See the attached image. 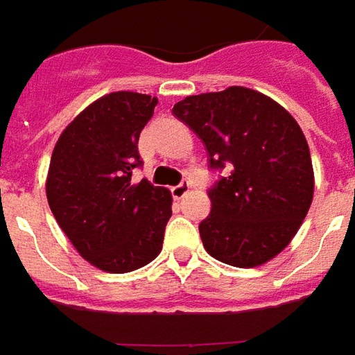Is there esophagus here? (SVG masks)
<instances>
[{
	"mask_svg": "<svg viewBox=\"0 0 355 355\" xmlns=\"http://www.w3.org/2000/svg\"><path fill=\"white\" fill-rule=\"evenodd\" d=\"M189 189H191V185H189V182H182L180 185H175V187H172V195L173 199H183L187 193H189Z\"/></svg>",
	"mask_w": 355,
	"mask_h": 355,
	"instance_id": "1",
	"label": "esophagus"
}]
</instances>
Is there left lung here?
<instances>
[{
	"instance_id": "obj_1",
	"label": "left lung",
	"mask_w": 355,
	"mask_h": 355,
	"mask_svg": "<svg viewBox=\"0 0 355 355\" xmlns=\"http://www.w3.org/2000/svg\"><path fill=\"white\" fill-rule=\"evenodd\" d=\"M173 114L201 137L210 168H232L209 191L212 209L199 224L207 253L239 268L275 259L313 202L315 175L302 127L270 96L245 87L187 96Z\"/></svg>"
}]
</instances>
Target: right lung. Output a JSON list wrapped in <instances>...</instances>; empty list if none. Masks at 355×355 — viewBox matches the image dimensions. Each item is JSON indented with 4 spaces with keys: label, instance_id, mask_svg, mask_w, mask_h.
I'll use <instances>...</instances> for the list:
<instances>
[{
    "label": "right lung",
    "instance_id": "obj_1",
    "mask_svg": "<svg viewBox=\"0 0 355 355\" xmlns=\"http://www.w3.org/2000/svg\"><path fill=\"white\" fill-rule=\"evenodd\" d=\"M156 104L131 90L104 94L61 131L51 153L48 205L79 255L104 272H131L162 251L172 193L131 182L139 135Z\"/></svg>",
    "mask_w": 355,
    "mask_h": 355
}]
</instances>
